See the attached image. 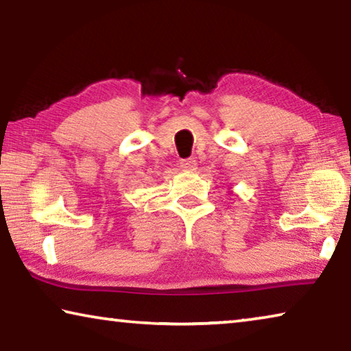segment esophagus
Returning a JSON list of instances; mask_svg holds the SVG:
<instances>
[{"instance_id":"1","label":"esophagus","mask_w":351,"mask_h":351,"mask_svg":"<svg viewBox=\"0 0 351 351\" xmlns=\"http://www.w3.org/2000/svg\"><path fill=\"white\" fill-rule=\"evenodd\" d=\"M181 169L184 170H195L197 169V161H195V158H186V159H181Z\"/></svg>"}]
</instances>
